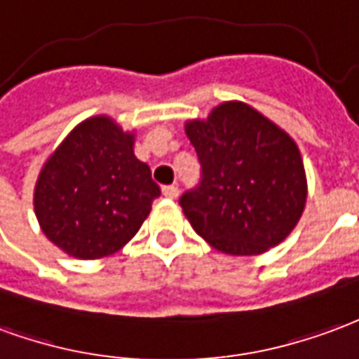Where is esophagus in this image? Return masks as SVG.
<instances>
[{"mask_svg": "<svg viewBox=\"0 0 359 359\" xmlns=\"http://www.w3.org/2000/svg\"><path fill=\"white\" fill-rule=\"evenodd\" d=\"M162 195L166 198H176L180 195V189H177L176 185H164L162 187Z\"/></svg>", "mask_w": 359, "mask_h": 359, "instance_id": "34e87169", "label": "esophagus"}]
</instances>
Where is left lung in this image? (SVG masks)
<instances>
[{
	"mask_svg": "<svg viewBox=\"0 0 359 359\" xmlns=\"http://www.w3.org/2000/svg\"><path fill=\"white\" fill-rule=\"evenodd\" d=\"M201 180L180 197L193 229L235 256L262 255L294 229L306 205L304 164L289 135L239 101L185 124Z\"/></svg>",
	"mask_w": 359,
	"mask_h": 359,
	"instance_id": "left-lung-1",
	"label": "left lung"
}]
</instances>
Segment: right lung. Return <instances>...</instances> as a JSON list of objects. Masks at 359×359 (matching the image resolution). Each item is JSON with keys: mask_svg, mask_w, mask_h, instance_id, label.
Instances as JSON below:
<instances>
[{"mask_svg": "<svg viewBox=\"0 0 359 359\" xmlns=\"http://www.w3.org/2000/svg\"><path fill=\"white\" fill-rule=\"evenodd\" d=\"M161 187L133 154V135L107 116L76 126L41 170L34 210L47 239L93 260L140 231Z\"/></svg>", "mask_w": 359, "mask_h": 359, "instance_id": "obj_1", "label": "right lung"}]
</instances>
